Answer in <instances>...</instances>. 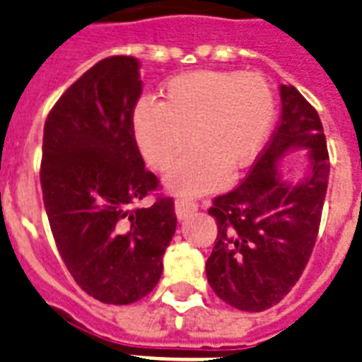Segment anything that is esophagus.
Listing matches in <instances>:
<instances>
[{"instance_id":"obj_1","label":"esophagus","mask_w":362,"mask_h":362,"mask_svg":"<svg viewBox=\"0 0 362 362\" xmlns=\"http://www.w3.org/2000/svg\"><path fill=\"white\" fill-rule=\"evenodd\" d=\"M198 209V204L196 202H190L187 198H177L175 200V213H177L179 219H185V217H189L190 213H194Z\"/></svg>"}]
</instances>
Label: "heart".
I'll list each match as a JSON object with an SVG mask.
<instances>
[{"mask_svg": "<svg viewBox=\"0 0 362 362\" xmlns=\"http://www.w3.org/2000/svg\"><path fill=\"white\" fill-rule=\"evenodd\" d=\"M164 100L143 98L132 113V132L145 160L168 172L179 194L219 189L228 170L240 172L257 158L276 119V96L264 77L236 71H194L164 85Z\"/></svg>", "mask_w": 362, "mask_h": 362, "instance_id": "b5f03b06", "label": "heart"}]
</instances>
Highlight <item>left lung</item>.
Instances as JSON below:
<instances>
[{
	"label": "left lung",
	"instance_id": "1",
	"mask_svg": "<svg viewBox=\"0 0 362 362\" xmlns=\"http://www.w3.org/2000/svg\"><path fill=\"white\" fill-rule=\"evenodd\" d=\"M293 146H308L313 158V173L300 185L276 175V158ZM329 172L317 111L295 86L281 85V119L270 141L247 177L209 207L219 232L206 274L221 300L262 312L295 287L317 240Z\"/></svg>",
	"mask_w": 362,
	"mask_h": 362
}]
</instances>
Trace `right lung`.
Returning a JSON list of instances; mask_svg holds the SVG:
<instances>
[{
    "mask_svg": "<svg viewBox=\"0 0 362 362\" xmlns=\"http://www.w3.org/2000/svg\"><path fill=\"white\" fill-rule=\"evenodd\" d=\"M136 58L109 56L45 120L41 189L64 264L86 295L132 304L156 287L177 226L173 198L143 164L132 132L141 96ZM155 195L151 206H139Z\"/></svg>",
    "mask_w": 362,
    "mask_h": 362,
    "instance_id": "right-lung-1",
    "label": "right lung"
}]
</instances>
